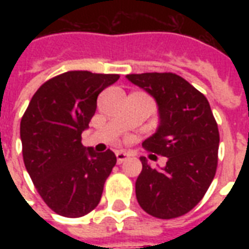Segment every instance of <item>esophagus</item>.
Here are the masks:
<instances>
[{
	"label": "esophagus",
	"mask_w": 249,
	"mask_h": 249,
	"mask_svg": "<svg viewBox=\"0 0 249 249\" xmlns=\"http://www.w3.org/2000/svg\"><path fill=\"white\" fill-rule=\"evenodd\" d=\"M116 159H117V162H119V164H123L125 160H128V159H129V155L123 151H117L116 152Z\"/></svg>",
	"instance_id": "1"
}]
</instances>
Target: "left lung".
<instances>
[{
    "mask_svg": "<svg viewBox=\"0 0 249 249\" xmlns=\"http://www.w3.org/2000/svg\"><path fill=\"white\" fill-rule=\"evenodd\" d=\"M126 78L145 89L159 105L160 126L142 146L168 159L165 167L155 169L141 157L137 201L153 217H180L200 203L216 175L217 123L207 97L183 77L153 71Z\"/></svg>",
    "mask_w": 249,
    "mask_h": 249,
    "instance_id": "8db88e82",
    "label": "left lung"
}]
</instances>
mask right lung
<instances>
[{
  "mask_svg": "<svg viewBox=\"0 0 249 249\" xmlns=\"http://www.w3.org/2000/svg\"><path fill=\"white\" fill-rule=\"evenodd\" d=\"M120 78L71 71L44 82L30 100L19 125L26 171L46 205L65 217H81L101 200L116 165L110 149H85L81 135L97 108L100 93Z\"/></svg>",
  "mask_w": 249,
  "mask_h": 249,
  "instance_id": "add662e5",
  "label": "right lung"
}]
</instances>
